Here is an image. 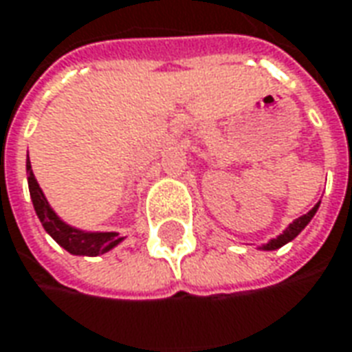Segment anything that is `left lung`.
Listing matches in <instances>:
<instances>
[{"label": "left lung", "mask_w": 352, "mask_h": 352, "mask_svg": "<svg viewBox=\"0 0 352 352\" xmlns=\"http://www.w3.org/2000/svg\"><path fill=\"white\" fill-rule=\"evenodd\" d=\"M318 207H320V203H318V205H314V207H312V210H309L307 214H302V217H299L297 220H293V224H289V228H287V230L283 232L282 236H278L276 239H272V241H268V243L264 245V249H266V251H274V249H280V247L285 245L287 241H292L293 237L299 236L302 228L307 226L310 220H312V217L316 214Z\"/></svg>", "instance_id": "obj_1"}]
</instances>
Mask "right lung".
Wrapping results in <instances>:
<instances>
[{"label": "right lung", "instance_id": "obj_1", "mask_svg": "<svg viewBox=\"0 0 352 352\" xmlns=\"http://www.w3.org/2000/svg\"><path fill=\"white\" fill-rule=\"evenodd\" d=\"M30 161L26 162V170H28V188H30V197H32L34 210L40 218L42 226L63 249H67L72 254H86V256H98L101 253H107L109 249H113L116 243H120L124 237H118L115 232H101V234H84L80 230L67 226L65 222H60L57 214L51 210L47 201L43 197L42 190L38 186V182L34 178L30 170Z\"/></svg>", "mask_w": 352, "mask_h": 352}]
</instances>
